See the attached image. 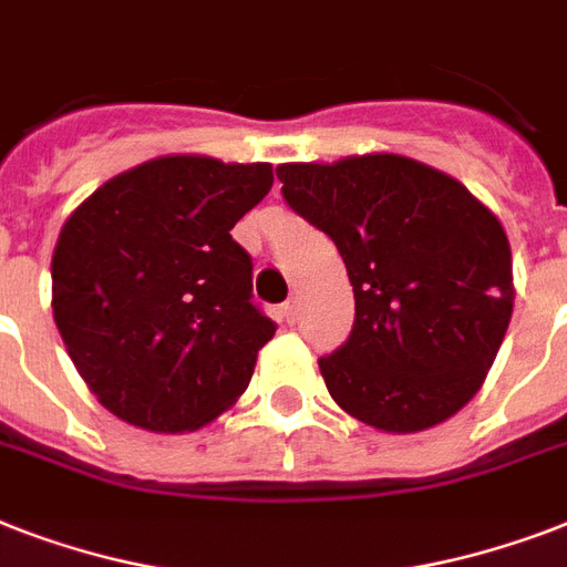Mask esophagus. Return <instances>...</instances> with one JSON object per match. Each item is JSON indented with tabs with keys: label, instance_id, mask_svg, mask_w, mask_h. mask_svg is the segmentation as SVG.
I'll return each instance as SVG.
<instances>
[{
	"label": "esophagus",
	"instance_id": "obj_1",
	"mask_svg": "<svg viewBox=\"0 0 567 567\" xmlns=\"http://www.w3.org/2000/svg\"><path fill=\"white\" fill-rule=\"evenodd\" d=\"M282 318L288 320V323H297V320H300V302L297 300H288V302H282Z\"/></svg>",
	"mask_w": 567,
	"mask_h": 567
}]
</instances>
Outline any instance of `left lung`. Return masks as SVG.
<instances>
[{"instance_id":"8db88e82","label":"left lung","mask_w":567,"mask_h":567,"mask_svg":"<svg viewBox=\"0 0 567 567\" xmlns=\"http://www.w3.org/2000/svg\"><path fill=\"white\" fill-rule=\"evenodd\" d=\"M285 203L327 231L353 285V332L320 359L347 414L385 432L447 421L509 329L501 220L447 173L394 153L276 167Z\"/></svg>"}]
</instances>
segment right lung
I'll use <instances>...</instances> for the list:
<instances>
[{
  "label": "right lung",
  "instance_id": "right-lung-1",
  "mask_svg": "<svg viewBox=\"0 0 567 567\" xmlns=\"http://www.w3.org/2000/svg\"><path fill=\"white\" fill-rule=\"evenodd\" d=\"M270 185V164L164 155L66 217L52 256L55 327L120 421L190 432L247 391L276 323L252 302V258L229 231Z\"/></svg>",
  "mask_w": 567,
  "mask_h": 567
}]
</instances>
